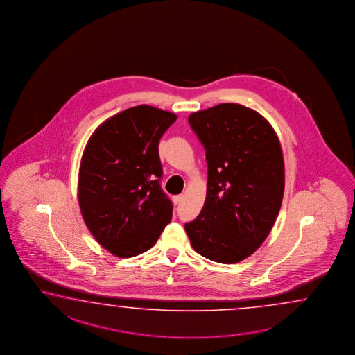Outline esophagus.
Here are the masks:
<instances>
[{
	"label": "esophagus",
	"instance_id": "34e87169",
	"mask_svg": "<svg viewBox=\"0 0 355 355\" xmlns=\"http://www.w3.org/2000/svg\"><path fill=\"white\" fill-rule=\"evenodd\" d=\"M182 198H183V196H182V195L174 196V197H173L174 205H178V203L181 202Z\"/></svg>",
	"mask_w": 355,
	"mask_h": 355
}]
</instances>
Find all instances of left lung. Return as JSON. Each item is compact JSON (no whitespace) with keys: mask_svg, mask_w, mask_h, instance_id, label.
<instances>
[{"mask_svg":"<svg viewBox=\"0 0 355 355\" xmlns=\"http://www.w3.org/2000/svg\"><path fill=\"white\" fill-rule=\"evenodd\" d=\"M189 123L206 150L207 193L196 220L184 225L205 258L234 264L263 244L281 209L282 148L272 125L238 103L191 114Z\"/></svg>","mask_w":355,"mask_h":355,"instance_id":"obj_1","label":"left lung"}]
</instances>
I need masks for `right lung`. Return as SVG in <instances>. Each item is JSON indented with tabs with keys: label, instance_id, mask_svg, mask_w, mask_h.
Segmentation results:
<instances>
[{
	"label": "right lung",
	"instance_id": "obj_1",
	"mask_svg": "<svg viewBox=\"0 0 355 355\" xmlns=\"http://www.w3.org/2000/svg\"><path fill=\"white\" fill-rule=\"evenodd\" d=\"M177 120L140 105L102 123L80 159L78 202L94 239L120 258L149 250L172 220L173 205L162 191L158 145Z\"/></svg>",
	"mask_w": 355,
	"mask_h": 355
}]
</instances>
